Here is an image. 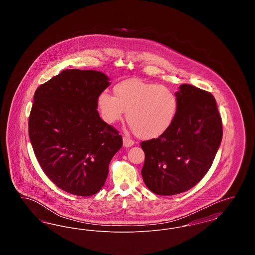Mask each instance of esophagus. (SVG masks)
I'll use <instances>...</instances> for the list:
<instances>
[{"label": "esophagus", "mask_w": 255, "mask_h": 255, "mask_svg": "<svg viewBox=\"0 0 255 255\" xmlns=\"http://www.w3.org/2000/svg\"><path fill=\"white\" fill-rule=\"evenodd\" d=\"M134 144V141L133 139H131L130 137L127 136H123V146L124 147H131Z\"/></svg>", "instance_id": "34e87169"}]
</instances>
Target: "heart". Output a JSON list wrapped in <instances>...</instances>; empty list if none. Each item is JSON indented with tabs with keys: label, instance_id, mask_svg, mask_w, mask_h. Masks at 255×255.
I'll use <instances>...</instances> for the list:
<instances>
[{
	"label": "heart",
	"instance_id": "1",
	"mask_svg": "<svg viewBox=\"0 0 255 255\" xmlns=\"http://www.w3.org/2000/svg\"><path fill=\"white\" fill-rule=\"evenodd\" d=\"M97 109L108 124L126 120L140 138H155L165 133L174 122L178 99L169 88L137 79L126 80L114 87V97L101 93Z\"/></svg>",
	"mask_w": 255,
	"mask_h": 255
}]
</instances>
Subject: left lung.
Wrapping results in <instances>:
<instances>
[{"label": "left lung", "instance_id": "obj_1", "mask_svg": "<svg viewBox=\"0 0 255 255\" xmlns=\"http://www.w3.org/2000/svg\"><path fill=\"white\" fill-rule=\"evenodd\" d=\"M177 115L158 138L142 141L145 154L141 175L155 194H179L189 190L209 170L223 137L216 100L206 91L188 84L175 93Z\"/></svg>", "mask_w": 255, "mask_h": 255}]
</instances>
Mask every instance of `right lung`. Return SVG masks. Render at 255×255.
I'll list each match as a JSON object with an SVG mask.
<instances>
[{
    "label": "right lung",
    "mask_w": 255,
    "mask_h": 255,
    "mask_svg": "<svg viewBox=\"0 0 255 255\" xmlns=\"http://www.w3.org/2000/svg\"><path fill=\"white\" fill-rule=\"evenodd\" d=\"M109 77L92 70H66L37 88L28 134L37 160L62 190L92 196L106 182L122 136L97 112Z\"/></svg>",
    "instance_id": "right-lung-1"
}]
</instances>
